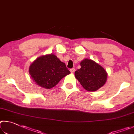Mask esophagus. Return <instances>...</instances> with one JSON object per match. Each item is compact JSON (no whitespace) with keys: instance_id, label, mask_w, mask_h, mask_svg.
<instances>
[{"instance_id":"obj_1","label":"esophagus","mask_w":134,"mask_h":134,"mask_svg":"<svg viewBox=\"0 0 134 134\" xmlns=\"http://www.w3.org/2000/svg\"><path fill=\"white\" fill-rule=\"evenodd\" d=\"M70 71H71V73H74V71H75V68H72V69H70Z\"/></svg>"}]
</instances>
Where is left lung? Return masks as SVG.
<instances>
[{"label": "left lung", "mask_w": 134, "mask_h": 134, "mask_svg": "<svg viewBox=\"0 0 134 134\" xmlns=\"http://www.w3.org/2000/svg\"><path fill=\"white\" fill-rule=\"evenodd\" d=\"M81 66L75 72V76L86 90L95 91L106 82V71L97 63L85 59L81 62Z\"/></svg>", "instance_id": "obj_1"}]
</instances>
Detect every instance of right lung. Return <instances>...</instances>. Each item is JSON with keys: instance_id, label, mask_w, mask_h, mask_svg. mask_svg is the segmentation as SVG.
Masks as SVG:
<instances>
[{"instance_id": "right-lung-1", "label": "right lung", "mask_w": 134, "mask_h": 134, "mask_svg": "<svg viewBox=\"0 0 134 134\" xmlns=\"http://www.w3.org/2000/svg\"><path fill=\"white\" fill-rule=\"evenodd\" d=\"M69 74L65 63L53 54L38 58L29 68V74L34 81L46 89L53 87Z\"/></svg>"}]
</instances>
